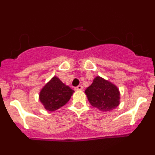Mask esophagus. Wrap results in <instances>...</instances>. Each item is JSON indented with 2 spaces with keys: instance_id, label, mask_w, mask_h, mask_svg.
<instances>
[{
  "instance_id": "1",
  "label": "esophagus",
  "mask_w": 155,
  "mask_h": 155,
  "mask_svg": "<svg viewBox=\"0 0 155 155\" xmlns=\"http://www.w3.org/2000/svg\"><path fill=\"white\" fill-rule=\"evenodd\" d=\"M74 89L76 90V91H81V90L83 89V86H82V85L77 86V87H74Z\"/></svg>"
}]
</instances>
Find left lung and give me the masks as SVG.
Masks as SVG:
<instances>
[{
	"label": "left lung",
	"instance_id": "1",
	"mask_svg": "<svg viewBox=\"0 0 155 155\" xmlns=\"http://www.w3.org/2000/svg\"><path fill=\"white\" fill-rule=\"evenodd\" d=\"M84 92L93 107L102 112L113 110L120 105V94L118 87L99 76L93 80L92 84Z\"/></svg>",
	"mask_w": 155,
	"mask_h": 155
}]
</instances>
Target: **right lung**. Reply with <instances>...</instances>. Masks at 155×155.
<instances>
[{
  "label": "right lung",
  "instance_id": "add662e5",
  "mask_svg": "<svg viewBox=\"0 0 155 155\" xmlns=\"http://www.w3.org/2000/svg\"><path fill=\"white\" fill-rule=\"evenodd\" d=\"M74 91L54 76L40 91L39 100L46 110L53 112L67 104Z\"/></svg>",
  "mask_w": 155,
  "mask_h": 155
}]
</instances>
